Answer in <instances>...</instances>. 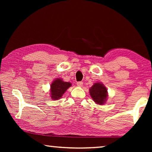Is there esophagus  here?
<instances>
[{
	"label": "esophagus",
	"mask_w": 152,
	"mask_h": 152,
	"mask_svg": "<svg viewBox=\"0 0 152 152\" xmlns=\"http://www.w3.org/2000/svg\"><path fill=\"white\" fill-rule=\"evenodd\" d=\"M76 85H77V86H78V87H82L83 86V82H78L76 83Z\"/></svg>",
	"instance_id": "obj_1"
}]
</instances>
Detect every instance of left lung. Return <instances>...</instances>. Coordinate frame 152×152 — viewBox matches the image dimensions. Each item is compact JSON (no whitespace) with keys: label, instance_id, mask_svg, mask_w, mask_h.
Listing matches in <instances>:
<instances>
[{"label":"left lung","instance_id":"1","mask_svg":"<svg viewBox=\"0 0 152 152\" xmlns=\"http://www.w3.org/2000/svg\"><path fill=\"white\" fill-rule=\"evenodd\" d=\"M89 93L94 102L98 104H104L107 100V89L102 83H95L89 89Z\"/></svg>","mask_w":152,"mask_h":152}]
</instances>
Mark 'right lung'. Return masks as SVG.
Wrapping results in <instances>:
<instances>
[{"label":"right lung","instance_id":"add662e5","mask_svg":"<svg viewBox=\"0 0 152 152\" xmlns=\"http://www.w3.org/2000/svg\"><path fill=\"white\" fill-rule=\"evenodd\" d=\"M72 86L71 83L64 82L61 78H57L50 86V95L53 101L62 97L68 88Z\"/></svg>","mask_w":152,"mask_h":152}]
</instances>
